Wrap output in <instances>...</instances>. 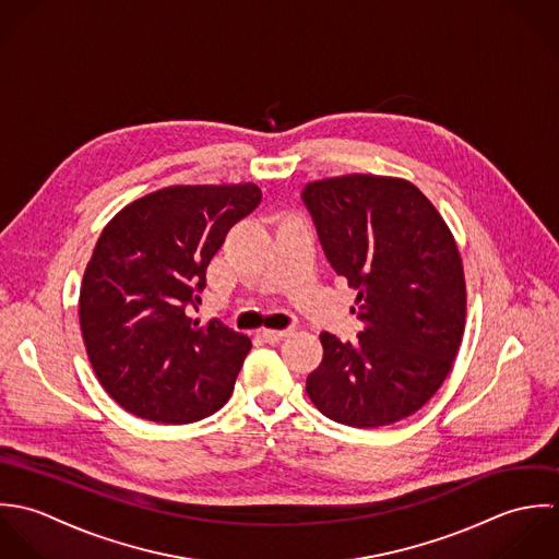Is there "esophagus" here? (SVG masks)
<instances>
[{"label":"esophagus","instance_id":"esophagus-1","mask_svg":"<svg viewBox=\"0 0 559 559\" xmlns=\"http://www.w3.org/2000/svg\"><path fill=\"white\" fill-rule=\"evenodd\" d=\"M289 335V331H261V338L265 341V343H278V341H283L285 336Z\"/></svg>","mask_w":559,"mask_h":559}]
</instances>
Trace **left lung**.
I'll use <instances>...</instances> for the list:
<instances>
[{"label": "left lung", "instance_id": "1", "mask_svg": "<svg viewBox=\"0 0 559 559\" xmlns=\"http://www.w3.org/2000/svg\"><path fill=\"white\" fill-rule=\"evenodd\" d=\"M336 276L358 289L356 341L322 333L307 378L311 402L336 424L380 428L417 413L457 354L466 289L455 241L408 181L347 175L300 194Z\"/></svg>", "mask_w": 559, "mask_h": 559}]
</instances>
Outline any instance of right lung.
Here are the masks:
<instances>
[{"label": "right lung", "instance_id": "1", "mask_svg": "<svg viewBox=\"0 0 559 559\" xmlns=\"http://www.w3.org/2000/svg\"><path fill=\"white\" fill-rule=\"evenodd\" d=\"M261 190L175 186L116 214L95 246L80 292L91 365L114 402L157 424H192L221 411L250 338L188 313L230 226Z\"/></svg>", "mask_w": 559, "mask_h": 559}]
</instances>
